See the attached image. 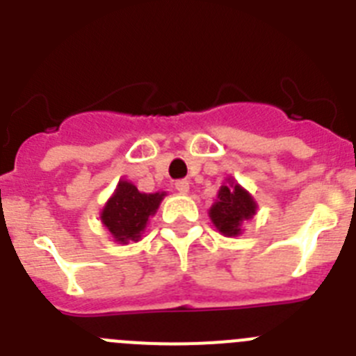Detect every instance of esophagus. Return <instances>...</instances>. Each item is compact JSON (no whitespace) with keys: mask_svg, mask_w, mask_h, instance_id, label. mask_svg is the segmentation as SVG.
<instances>
[{"mask_svg":"<svg viewBox=\"0 0 356 356\" xmlns=\"http://www.w3.org/2000/svg\"><path fill=\"white\" fill-rule=\"evenodd\" d=\"M175 187H176V191H178V193L185 194L188 191V181L187 180H176Z\"/></svg>","mask_w":356,"mask_h":356,"instance_id":"obj_1","label":"esophagus"}]
</instances>
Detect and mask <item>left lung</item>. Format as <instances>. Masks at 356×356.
I'll return each mask as SVG.
<instances>
[{"mask_svg":"<svg viewBox=\"0 0 356 356\" xmlns=\"http://www.w3.org/2000/svg\"><path fill=\"white\" fill-rule=\"evenodd\" d=\"M253 197L237 184L222 185L217 194L216 205L210 209V219L226 237L241 234V222L254 216Z\"/></svg>","mask_w":356,"mask_h":356,"instance_id":"left-lung-1","label":"left lung"}]
</instances>
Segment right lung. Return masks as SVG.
I'll return each instance as SVG.
<instances>
[{"label":"right lung","mask_w":356,"mask_h":356,"mask_svg":"<svg viewBox=\"0 0 356 356\" xmlns=\"http://www.w3.org/2000/svg\"><path fill=\"white\" fill-rule=\"evenodd\" d=\"M165 194H143L130 181H119L118 191L102 212L103 225L115 241H139L151 213H155Z\"/></svg>","instance_id":"obj_1"}]
</instances>
